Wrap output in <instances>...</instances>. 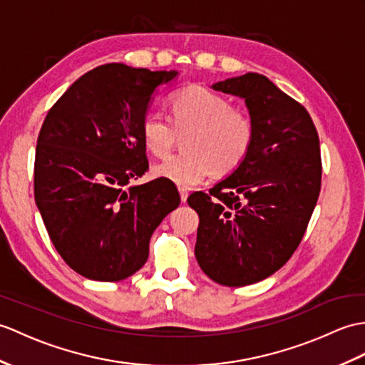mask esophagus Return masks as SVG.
<instances>
[{
    "instance_id": "esophagus-1",
    "label": "esophagus",
    "mask_w": 365,
    "mask_h": 365,
    "mask_svg": "<svg viewBox=\"0 0 365 365\" xmlns=\"http://www.w3.org/2000/svg\"><path fill=\"white\" fill-rule=\"evenodd\" d=\"M179 192H180V199H182V202L185 203V202H186V199H188V191L183 190V188H180V190H179Z\"/></svg>"
}]
</instances>
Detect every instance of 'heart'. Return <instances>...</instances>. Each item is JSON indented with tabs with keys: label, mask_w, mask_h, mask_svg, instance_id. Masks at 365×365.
<instances>
[{
	"label": "heart",
	"mask_w": 365,
	"mask_h": 365,
	"mask_svg": "<svg viewBox=\"0 0 365 365\" xmlns=\"http://www.w3.org/2000/svg\"><path fill=\"white\" fill-rule=\"evenodd\" d=\"M183 133L186 152L152 166V175L180 188H192L211 171L228 175L244 163L255 141V124L219 93L188 86L169 98V120L158 112H149L140 125L144 148L155 157H166L177 135Z\"/></svg>",
	"instance_id": "1"
}]
</instances>
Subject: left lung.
<instances>
[{"mask_svg": "<svg viewBox=\"0 0 365 365\" xmlns=\"http://www.w3.org/2000/svg\"><path fill=\"white\" fill-rule=\"evenodd\" d=\"M211 88L245 101L255 141L227 179L188 197L200 219L194 253L213 282L247 286L283 267L307 232L320 192L319 135L307 108L266 76Z\"/></svg>", "mask_w": 365, "mask_h": 365, "instance_id": "obj_1", "label": "left lung"}]
</instances>
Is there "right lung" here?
Instances as JSON below:
<instances>
[{"mask_svg":"<svg viewBox=\"0 0 365 365\" xmlns=\"http://www.w3.org/2000/svg\"><path fill=\"white\" fill-rule=\"evenodd\" d=\"M177 71L107 63L86 73L41 125L34 196L58 255L96 282L140 270L149 241L180 196L166 180L129 186L148 171L140 125L155 90Z\"/></svg>","mask_w":365,"mask_h":365,"instance_id":"right-lung-1","label":"right lung"}]
</instances>
